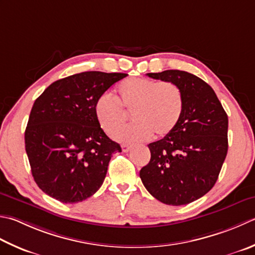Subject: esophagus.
Segmentation results:
<instances>
[{
  "label": "esophagus",
  "instance_id": "obj_1",
  "mask_svg": "<svg viewBox=\"0 0 255 255\" xmlns=\"http://www.w3.org/2000/svg\"><path fill=\"white\" fill-rule=\"evenodd\" d=\"M122 149H123L124 152H128L129 150H131L132 146H131V144H126V143H125V144H122Z\"/></svg>",
  "mask_w": 255,
  "mask_h": 255
}]
</instances>
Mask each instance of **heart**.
Wrapping results in <instances>:
<instances>
[{
  "label": "heart",
  "mask_w": 255,
  "mask_h": 255,
  "mask_svg": "<svg viewBox=\"0 0 255 255\" xmlns=\"http://www.w3.org/2000/svg\"><path fill=\"white\" fill-rule=\"evenodd\" d=\"M117 100L103 95L95 104V115L105 132L115 136L132 112L135 123L117 134L122 141L166 137L180 121L184 107L181 88L171 82L129 78L117 87Z\"/></svg>",
  "instance_id": "heart-1"
}]
</instances>
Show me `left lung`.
<instances>
[{
	"instance_id": "left-lung-1",
	"label": "left lung",
	"mask_w": 255,
	"mask_h": 255,
	"mask_svg": "<svg viewBox=\"0 0 255 255\" xmlns=\"http://www.w3.org/2000/svg\"><path fill=\"white\" fill-rule=\"evenodd\" d=\"M147 76L177 84L184 107L173 131L148 144L150 161L139 174L157 200L188 204L210 191L218 180L228 152V115L210 85L196 75L169 69Z\"/></svg>"
}]
</instances>
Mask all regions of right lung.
<instances>
[{
  "instance_id": "1",
  "label": "right lung",
  "mask_w": 255,
  "mask_h": 255,
  "mask_svg": "<svg viewBox=\"0 0 255 255\" xmlns=\"http://www.w3.org/2000/svg\"><path fill=\"white\" fill-rule=\"evenodd\" d=\"M124 73L84 72L65 77L35 101L25 129L32 176L43 192L77 203L102 187L119 143L101 128L95 104Z\"/></svg>"
}]
</instances>
